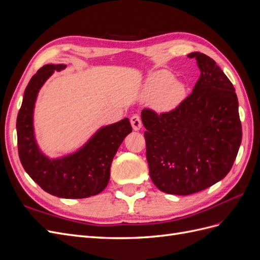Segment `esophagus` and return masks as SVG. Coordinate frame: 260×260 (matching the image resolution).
<instances>
[{
	"instance_id": "34e87169",
	"label": "esophagus",
	"mask_w": 260,
	"mask_h": 260,
	"mask_svg": "<svg viewBox=\"0 0 260 260\" xmlns=\"http://www.w3.org/2000/svg\"><path fill=\"white\" fill-rule=\"evenodd\" d=\"M131 125L132 128L135 131H139L141 128H142V120H141V118L139 115H133L130 119Z\"/></svg>"
}]
</instances>
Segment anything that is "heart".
Wrapping results in <instances>:
<instances>
[{
  "instance_id": "obj_1",
  "label": "heart",
  "mask_w": 260,
  "mask_h": 260,
  "mask_svg": "<svg viewBox=\"0 0 260 260\" xmlns=\"http://www.w3.org/2000/svg\"><path fill=\"white\" fill-rule=\"evenodd\" d=\"M142 96L153 100L157 111L166 113L174 111L186 96V85L183 81L174 79L166 70H158L149 75L143 85Z\"/></svg>"
}]
</instances>
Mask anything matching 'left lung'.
Here are the masks:
<instances>
[{
	"label": "left lung",
	"mask_w": 260,
	"mask_h": 260,
	"mask_svg": "<svg viewBox=\"0 0 260 260\" xmlns=\"http://www.w3.org/2000/svg\"><path fill=\"white\" fill-rule=\"evenodd\" d=\"M201 70L191 95L176 109L157 115L143 109L149 176L160 191L188 195L222 180L242 142L235 89L216 61L194 52Z\"/></svg>",
	"instance_id": "1"
}]
</instances>
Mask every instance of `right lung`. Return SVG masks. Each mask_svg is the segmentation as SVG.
<instances>
[{"mask_svg": "<svg viewBox=\"0 0 260 260\" xmlns=\"http://www.w3.org/2000/svg\"><path fill=\"white\" fill-rule=\"evenodd\" d=\"M65 64H48L31 78L23 93L16 129L19 159L23 169L45 192L61 199H85L107 186L114 156L132 132L128 118L103 125L77 151L59 157L44 154L36 139L34 114L38 94L46 80Z\"/></svg>", "mask_w": 260, "mask_h": 260, "instance_id": "1", "label": "right lung"}]
</instances>
